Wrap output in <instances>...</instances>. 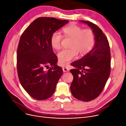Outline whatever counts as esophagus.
I'll list each match as a JSON object with an SVG mask.
<instances>
[{"mask_svg": "<svg viewBox=\"0 0 126 126\" xmlns=\"http://www.w3.org/2000/svg\"><path fill=\"white\" fill-rule=\"evenodd\" d=\"M62 69H63V71L64 72H69V69L68 68H67V67H63V68H62Z\"/></svg>", "mask_w": 126, "mask_h": 126, "instance_id": "esophagus-1", "label": "esophagus"}]
</instances>
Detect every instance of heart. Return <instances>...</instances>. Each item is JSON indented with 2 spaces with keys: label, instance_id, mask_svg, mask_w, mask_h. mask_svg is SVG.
Listing matches in <instances>:
<instances>
[{
  "label": "heart",
  "instance_id": "b5f03b06",
  "mask_svg": "<svg viewBox=\"0 0 126 126\" xmlns=\"http://www.w3.org/2000/svg\"><path fill=\"white\" fill-rule=\"evenodd\" d=\"M64 37L72 39L69 49H64L58 54L59 63L65 66L76 58L78 53L85 55L89 53L95 44V35L90 29H82L76 25H71L62 30ZM62 36L58 32H54L50 37V44L55 50L61 47Z\"/></svg>",
  "mask_w": 126,
  "mask_h": 126
}]
</instances>
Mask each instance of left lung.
Masks as SVG:
<instances>
[{
    "label": "left lung",
    "instance_id": "8db88e82",
    "mask_svg": "<svg viewBox=\"0 0 126 126\" xmlns=\"http://www.w3.org/2000/svg\"><path fill=\"white\" fill-rule=\"evenodd\" d=\"M94 32V47L84 57L71 65L73 80L71 85L72 95L77 99L88 102L96 99L103 91L110 73V52L108 38L94 23L80 21Z\"/></svg>",
    "mask_w": 126,
    "mask_h": 126
}]
</instances>
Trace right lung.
<instances>
[{
  "label": "right lung",
  "instance_id": "1",
  "mask_svg": "<svg viewBox=\"0 0 126 126\" xmlns=\"http://www.w3.org/2000/svg\"><path fill=\"white\" fill-rule=\"evenodd\" d=\"M68 20L40 17L22 34L17 50V71L24 90L32 98L44 100L52 96L63 74L57 64V55L50 44V37ZM51 67L47 71L45 68Z\"/></svg>",
  "mask_w": 126,
  "mask_h": 126
}]
</instances>
